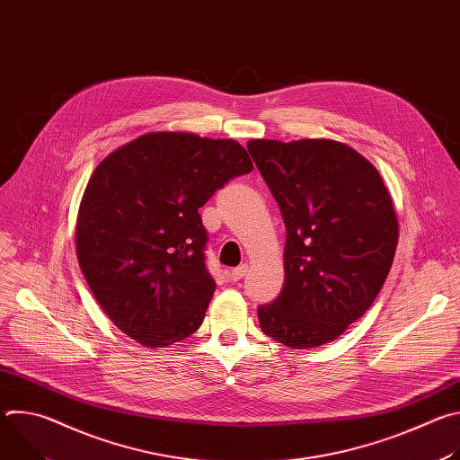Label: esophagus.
<instances>
[{"label": "esophagus", "mask_w": 460, "mask_h": 460, "mask_svg": "<svg viewBox=\"0 0 460 460\" xmlns=\"http://www.w3.org/2000/svg\"><path fill=\"white\" fill-rule=\"evenodd\" d=\"M247 266L245 264H242V266H238V268H234V270H231L229 271V279L233 280V282H238V280H242L245 275H247Z\"/></svg>", "instance_id": "34e87169"}]
</instances>
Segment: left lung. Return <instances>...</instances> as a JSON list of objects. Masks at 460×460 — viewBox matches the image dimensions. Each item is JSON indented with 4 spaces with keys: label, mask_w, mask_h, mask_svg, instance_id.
Returning <instances> with one entry per match:
<instances>
[{
    "label": "left lung",
    "mask_w": 460,
    "mask_h": 460,
    "mask_svg": "<svg viewBox=\"0 0 460 460\" xmlns=\"http://www.w3.org/2000/svg\"><path fill=\"white\" fill-rule=\"evenodd\" d=\"M247 151L286 224V282L258 307L273 341L309 349L335 341L382 289L399 240L378 171L333 140H251Z\"/></svg>",
    "instance_id": "left-lung-1"
}]
</instances>
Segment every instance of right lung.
I'll return each mask as SVG.
<instances>
[{
  "mask_svg": "<svg viewBox=\"0 0 460 460\" xmlns=\"http://www.w3.org/2000/svg\"><path fill=\"white\" fill-rule=\"evenodd\" d=\"M251 171L236 142L189 133L144 135L94 169L76 251L93 295L125 335L165 348L202 325L217 282L199 209Z\"/></svg>",
  "mask_w": 460,
  "mask_h": 460,
  "instance_id": "right-lung-1",
  "label": "right lung"
}]
</instances>
